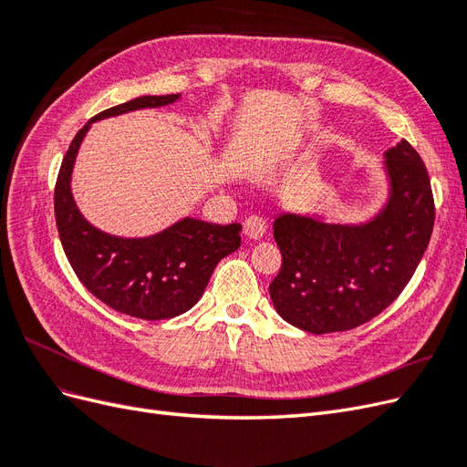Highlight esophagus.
Returning a JSON list of instances; mask_svg holds the SVG:
<instances>
[{
    "instance_id": "obj_1",
    "label": "esophagus",
    "mask_w": 467,
    "mask_h": 467,
    "mask_svg": "<svg viewBox=\"0 0 467 467\" xmlns=\"http://www.w3.org/2000/svg\"><path fill=\"white\" fill-rule=\"evenodd\" d=\"M244 234H245V237L255 239V242H257V239H261L266 234V222L259 216L247 218L245 223H244Z\"/></svg>"
}]
</instances>
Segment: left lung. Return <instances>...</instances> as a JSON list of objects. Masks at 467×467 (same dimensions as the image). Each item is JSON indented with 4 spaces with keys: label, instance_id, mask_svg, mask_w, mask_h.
<instances>
[{
    "label": "left lung",
    "instance_id": "left-lung-1",
    "mask_svg": "<svg viewBox=\"0 0 467 467\" xmlns=\"http://www.w3.org/2000/svg\"><path fill=\"white\" fill-rule=\"evenodd\" d=\"M388 194L368 220L282 212L275 242L282 266L268 286L278 316L316 335L370 321L411 280L434 223L427 167L411 144L384 153Z\"/></svg>",
    "mask_w": 467,
    "mask_h": 467
}]
</instances>
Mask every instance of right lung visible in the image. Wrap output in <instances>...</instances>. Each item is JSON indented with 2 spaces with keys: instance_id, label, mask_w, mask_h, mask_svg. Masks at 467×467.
I'll return each mask as SVG.
<instances>
[{
  "instance_id": "obj_1",
  "label": "right lung",
  "mask_w": 467,
  "mask_h": 467,
  "mask_svg": "<svg viewBox=\"0 0 467 467\" xmlns=\"http://www.w3.org/2000/svg\"><path fill=\"white\" fill-rule=\"evenodd\" d=\"M181 95H144L107 109L76 134L66 151L54 191L60 242L74 273L95 298L140 319H169L201 300L216 265L242 245V223H210L185 216L148 237H120L95 228L72 194L79 146L91 124L132 110L158 109Z\"/></svg>"
}]
</instances>
